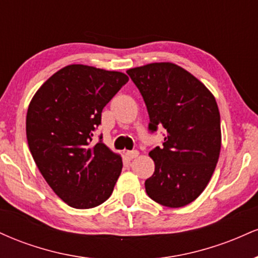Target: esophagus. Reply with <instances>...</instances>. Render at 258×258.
Listing matches in <instances>:
<instances>
[{"label":"esophagus","mask_w":258,"mask_h":258,"mask_svg":"<svg viewBox=\"0 0 258 258\" xmlns=\"http://www.w3.org/2000/svg\"><path fill=\"white\" fill-rule=\"evenodd\" d=\"M138 154H139L138 150H130V152H126V156H127V158H128L130 160H132V159L137 158Z\"/></svg>","instance_id":"34e87169"}]
</instances>
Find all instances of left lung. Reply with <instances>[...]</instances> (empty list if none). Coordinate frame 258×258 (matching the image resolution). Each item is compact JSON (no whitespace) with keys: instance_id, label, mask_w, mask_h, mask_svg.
I'll use <instances>...</instances> for the list:
<instances>
[{"instance_id":"1","label":"left lung","mask_w":258,"mask_h":258,"mask_svg":"<svg viewBox=\"0 0 258 258\" xmlns=\"http://www.w3.org/2000/svg\"><path fill=\"white\" fill-rule=\"evenodd\" d=\"M149 114L148 130L164 128V143L150 150L155 162L146 180L150 199L182 207L197 199L211 179L221 150L217 103L204 84L172 63L127 70Z\"/></svg>"}]
</instances>
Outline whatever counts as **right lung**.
Returning <instances> with one entry per match:
<instances>
[{
  "label": "right lung",
  "instance_id": "obj_1",
  "mask_svg": "<svg viewBox=\"0 0 258 258\" xmlns=\"http://www.w3.org/2000/svg\"><path fill=\"white\" fill-rule=\"evenodd\" d=\"M119 72L74 64L47 80L26 114V138L46 182L68 205L92 209L109 199L122 160L103 143H92L102 111L127 84Z\"/></svg>",
  "mask_w": 258,
  "mask_h": 258
}]
</instances>
